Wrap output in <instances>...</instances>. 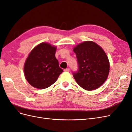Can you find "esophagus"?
Here are the masks:
<instances>
[{"instance_id":"34e87169","label":"esophagus","mask_w":132,"mask_h":132,"mask_svg":"<svg viewBox=\"0 0 132 132\" xmlns=\"http://www.w3.org/2000/svg\"><path fill=\"white\" fill-rule=\"evenodd\" d=\"M64 71H67V72H68V71H70V69L69 68H66V69H64Z\"/></svg>"}]
</instances>
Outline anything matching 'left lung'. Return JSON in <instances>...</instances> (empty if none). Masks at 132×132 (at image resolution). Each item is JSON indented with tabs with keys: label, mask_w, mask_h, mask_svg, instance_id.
Wrapping results in <instances>:
<instances>
[{
	"label": "left lung",
	"mask_w": 132,
	"mask_h": 132,
	"mask_svg": "<svg viewBox=\"0 0 132 132\" xmlns=\"http://www.w3.org/2000/svg\"><path fill=\"white\" fill-rule=\"evenodd\" d=\"M78 69L73 72L76 82L82 88L93 90L101 86L108 77L109 61L102 48L93 41H85L76 46Z\"/></svg>",
	"instance_id": "obj_1"
}]
</instances>
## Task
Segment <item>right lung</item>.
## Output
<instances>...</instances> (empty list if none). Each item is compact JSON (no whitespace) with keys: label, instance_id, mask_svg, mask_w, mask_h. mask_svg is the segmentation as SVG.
<instances>
[{"label":"right lung","instance_id":"right-lung-1","mask_svg":"<svg viewBox=\"0 0 132 132\" xmlns=\"http://www.w3.org/2000/svg\"><path fill=\"white\" fill-rule=\"evenodd\" d=\"M56 48L47 43L35 47L27 58L24 65L25 77L31 85L46 89L54 84L63 69L55 58Z\"/></svg>","mask_w":132,"mask_h":132}]
</instances>
